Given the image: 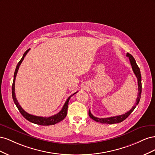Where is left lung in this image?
<instances>
[{"instance_id": "1", "label": "left lung", "mask_w": 155, "mask_h": 155, "mask_svg": "<svg viewBox=\"0 0 155 155\" xmlns=\"http://www.w3.org/2000/svg\"><path fill=\"white\" fill-rule=\"evenodd\" d=\"M127 56L129 57L130 63L131 64V67H132L133 72L135 74L136 77L138 79V97L137 101H136V104L134 106L132 107L130 110L128 112H127L126 113L122 115H119V116H112V117H109V118H97V117L94 116L91 112V110H89L88 111V115L91 118L94 120V121H97V122H99L101 124H117V123H120L121 121H123L125 120L127 117L131 114L134 109L137 107V105L138 104V103L140 101V97H141V94H142V76H141V73H140V70L137 65V63H136V61L134 58L133 57L132 55H130V54L127 53Z\"/></svg>"}]
</instances>
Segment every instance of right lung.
Listing matches in <instances>:
<instances>
[{
  "label": "right lung",
  "instance_id": "right-lung-1",
  "mask_svg": "<svg viewBox=\"0 0 155 155\" xmlns=\"http://www.w3.org/2000/svg\"><path fill=\"white\" fill-rule=\"evenodd\" d=\"M30 50V49L27 50L25 54H23L22 58H21V59L20 60V61L18 63L15 72H14V76H13V84H12V97L14 103L16 105L17 109L19 110V112H21V114L25 117V118L28 120L31 123H34L37 125H55L57 123L59 122V121H62L64 119L65 117H66L67 114V110H68V102L70 100V98L73 95H74L75 94H76L78 92H75L74 94H73L72 95L70 96L68 99L67 100L66 102H65L64 105H63L62 109L61 110L58 114H56L55 115H53L50 117H41V116H34V115H31L26 112L24 109H22L21 107V106L18 104V102L17 100L16 96H15V78H16V76L18 72V70L19 68V67L21 64L22 63L23 59H24L25 57L26 56V55L27 54V53Z\"/></svg>",
  "mask_w": 155,
  "mask_h": 155
}]
</instances>
